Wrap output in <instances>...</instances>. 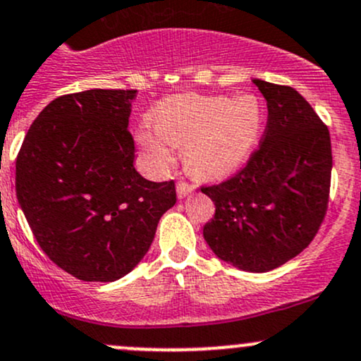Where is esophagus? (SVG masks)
Returning <instances> with one entry per match:
<instances>
[{"instance_id":"34e87169","label":"esophagus","mask_w":361,"mask_h":361,"mask_svg":"<svg viewBox=\"0 0 361 361\" xmlns=\"http://www.w3.org/2000/svg\"><path fill=\"white\" fill-rule=\"evenodd\" d=\"M193 190H195V187H193V185L187 183V181H183V180H180L176 183V193H178V197H180V199H185V197L190 195V193H192Z\"/></svg>"}]
</instances>
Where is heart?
Instances as JSON below:
<instances>
[{
	"instance_id": "obj_1",
	"label": "heart",
	"mask_w": 361,
	"mask_h": 361,
	"mask_svg": "<svg viewBox=\"0 0 361 361\" xmlns=\"http://www.w3.org/2000/svg\"><path fill=\"white\" fill-rule=\"evenodd\" d=\"M156 123L144 121L135 132L140 161L149 171L164 173L174 161V145L183 147L190 171L219 176L247 159L264 125L262 104L252 94L226 96L180 94L154 111Z\"/></svg>"
}]
</instances>
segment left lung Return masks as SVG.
I'll return each mask as SVG.
<instances>
[{"instance_id":"left-lung-1","label":"left lung","mask_w":361,"mask_h":361,"mask_svg":"<svg viewBox=\"0 0 361 361\" xmlns=\"http://www.w3.org/2000/svg\"><path fill=\"white\" fill-rule=\"evenodd\" d=\"M253 84L267 101L262 144L240 173L202 188L216 205L204 238L233 267L267 272L303 252L319 231L332 152L327 126L293 87Z\"/></svg>"}]
</instances>
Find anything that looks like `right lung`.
I'll return each mask as SVG.
<instances>
[{
	"label": "right lung",
	"instance_id": "1",
	"mask_svg": "<svg viewBox=\"0 0 361 361\" xmlns=\"http://www.w3.org/2000/svg\"><path fill=\"white\" fill-rule=\"evenodd\" d=\"M135 96L90 89L54 99L17 156V199L39 247L80 281L128 274L176 204L174 181L154 183L133 166L128 118Z\"/></svg>",
	"mask_w": 361,
	"mask_h": 361
}]
</instances>
